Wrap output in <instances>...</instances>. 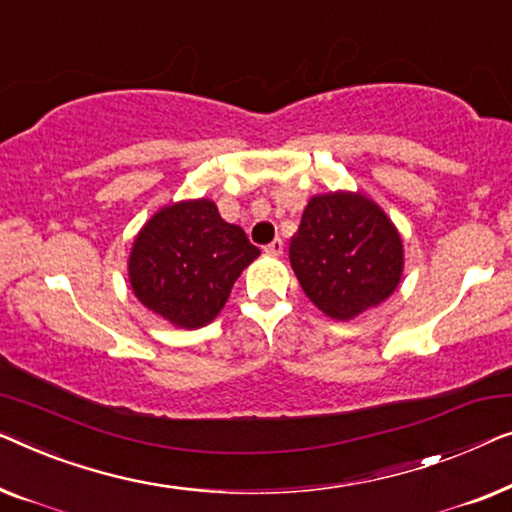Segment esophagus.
<instances>
[{"instance_id": "1", "label": "esophagus", "mask_w": 512, "mask_h": 512, "mask_svg": "<svg viewBox=\"0 0 512 512\" xmlns=\"http://www.w3.org/2000/svg\"><path fill=\"white\" fill-rule=\"evenodd\" d=\"M283 248H285V243H283V239H273L269 246L264 248V253H269V255H283Z\"/></svg>"}]
</instances>
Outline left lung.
Segmentation results:
<instances>
[{"instance_id":"left-lung-1","label":"left lung","mask_w":512,"mask_h":512,"mask_svg":"<svg viewBox=\"0 0 512 512\" xmlns=\"http://www.w3.org/2000/svg\"><path fill=\"white\" fill-rule=\"evenodd\" d=\"M301 290L334 320H352L397 290L403 243L376 201L362 192L315 194L290 241Z\"/></svg>"}]
</instances>
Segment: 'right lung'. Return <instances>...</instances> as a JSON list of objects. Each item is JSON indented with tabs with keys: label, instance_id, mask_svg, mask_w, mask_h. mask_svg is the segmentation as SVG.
<instances>
[{
	"label": "right lung",
	"instance_id": "1",
	"mask_svg": "<svg viewBox=\"0 0 512 512\" xmlns=\"http://www.w3.org/2000/svg\"><path fill=\"white\" fill-rule=\"evenodd\" d=\"M259 255L241 227L220 218L211 199L164 206L136 234L129 285L148 311L183 329L211 322L241 271Z\"/></svg>",
	"mask_w": 512,
	"mask_h": 512
}]
</instances>
